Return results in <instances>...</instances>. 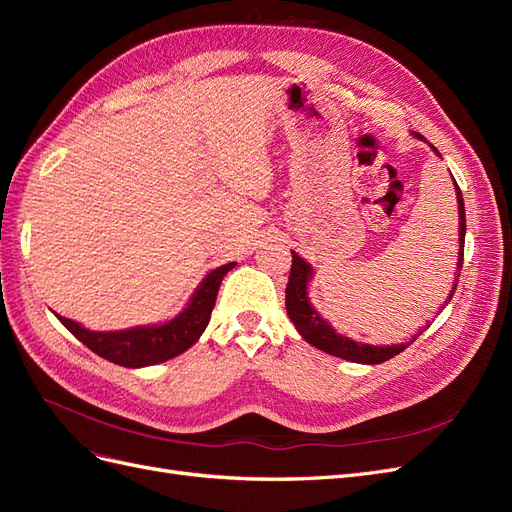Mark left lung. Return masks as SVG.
<instances>
[{
	"label": "left lung",
	"instance_id": "obj_1",
	"mask_svg": "<svg viewBox=\"0 0 512 512\" xmlns=\"http://www.w3.org/2000/svg\"><path fill=\"white\" fill-rule=\"evenodd\" d=\"M418 138H423L421 134H416ZM433 151L438 153V149L433 147ZM440 156V153H438ZM457 185V183H455ZM457 205H459V262H457V271H455V282H459V269L463 265V243H466V207H463V198L461 190L457 185ZM312 277V267L307 262L292 252V267H290V277H288V286H286V309L288 316L294 322V327L301 333L307 344L316 346L318 350H324L327 354L339 356V359H346L352 363H365V365H378L393 359L399 352H404L414 339L421 335L427 327L416 333L408 344H399V346H369V344H356L350 337L339 335L327 320H322L316 309L309 305L307 299V282ZM457 288V284H455ZM453 288V290H455ZM453 297V294H451Z\"/></svg>",
	"mask_w": 512,
	"mask_h": 512
}]
</instances>
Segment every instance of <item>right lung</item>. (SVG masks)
Returning a JSON list of instances; mask_svg holds the SVG:
<instances>
[{"instance_id":"1","label":"right lung","mask_w":512,"mask_h":512,"mask_svg":"<svg viewBox=\"0 0 512 512\" xmlns=\"http://www.w3.org/2000/svg\"><path fill=\"white\" fill-rule=\"evenodd\" d=\"M232 267H235V262H228V265L211 271L203 284L198 286L190 305L177 318L162 324V327H136L128 331L98 333L83 329L81 324H76L70 318H57L79 342H83L91 352H96L106 361L123 367H147L164 363L188 350L203 335L211 320L220 284Z\"/></svg>"}]
</instances>
